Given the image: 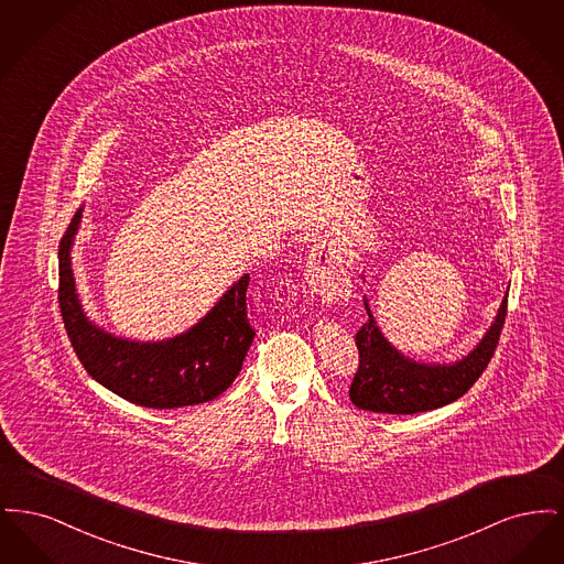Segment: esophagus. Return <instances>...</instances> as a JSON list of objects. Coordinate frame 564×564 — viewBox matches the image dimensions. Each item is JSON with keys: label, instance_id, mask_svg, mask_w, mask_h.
<instances>
[{"label": "esophagus", "instance_id": "34e87169", "mask_svg": "<svg viewBox=\"0 0 564 564\" xmlns=\"http://www.w3.org/2000/svg\"><path fill=\"white\" fill-rule=\"evenodd\" d=\"M306 279H308L311 290L327 302H338L349 292V272L345 269V262H343L338 249L327 242L317 245L311 251Z\"/></svg>", "mask_w": 564, "mask_h": 564}]
</instances>
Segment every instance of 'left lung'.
<instances>
[{
  "label": "left lung",
  "mask_w": 564,
  "mask_h": 564,
  "mask_svg": "<svg viewBox=\"0 0 564 564\" xmlns=\"http://www.w3.org/2000/svg\"><path fill=\"white\" fill-rule=\"evenodd\" d=\"M366 311L370 319L355 334L359 368L350 382V402L370 412L416 414L455 402L482 376L499 345L508 317V294L482 343L453 366H425L405 359L376 327L368 302Z\"/></svg>",
  "instance_id": "1"
}]
</instances>
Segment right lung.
Listing matches in <instances>:
<instances>
[{"label":"right lung","mask_w":564,"mask_h":564,"mask_svg":"<svg viewBox=\"0 0 564 564\" xmlns=\"http://www.w3.org/2000/svg\"><path fill=\"white\" fill-rule=\"evenodd\" d=\"M80 217L78 209L58 242V308L84 370L111 393L143 408H182L221 395L241 372L256 336L247 317L249 274L177 338L143 345L113 338L86 319L76 295L69 249Z\"/></svg>","instance_id":"1"}]
</instances>
